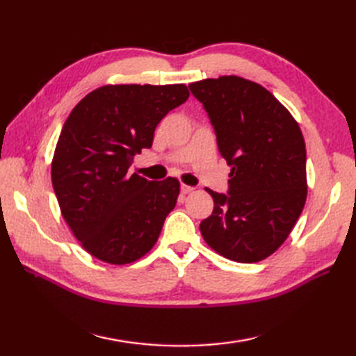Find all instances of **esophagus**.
Here are the masks:
<instances>
[{"mask_svg":"<svg viewBox=\"0 0 356 356\" xmlns=\"http://www.w3.org/2000/svg\"><path fill=\"white\" fill-rule=\"evenodd\" d=\"M180 191H182V194H190L194 191V188L190 185H182L180 186Z\"/></svg>","mask_w":356,"mask_h":356,"instance_id":"34e87169","label":"esophagus"}]
</instances>
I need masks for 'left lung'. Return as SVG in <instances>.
<instances>
[{
  "label": "left lung",
  "instance_id": "left-lung-1",
  "mask_svg": "<svg viewBox=\"0 0 356 356\" xmlns=\"http://www.w3.org/2000/svg\"><path fill=\"white\" fill-rule=\"evenodd\" d=\"M231 166L228 193H208L214 211L200 232L216 252L254 263L284 243L305 208L306 145L292 115L260 84L220 76L190 84Z\"/></svg>",
  "mask_w": 356,
  "mask_h": 356
}]
</instances>
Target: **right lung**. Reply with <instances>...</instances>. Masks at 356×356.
I'll use <instances>...</instances> for the list:
<instances>
[{
	"label": "right lung",
	"mask_w": 356,
	"mask_h": 356,
	"mask_svg": "<svg viewBox=\"0 0 356 356\" xmlns=\"http://www.w3.org/2000/svg\"><path fill=\"white\" fill-rule=\"evenodd\" d=\"M190 93L174 86H104L67 118L51 162L63 217L96 259L127 264L145 255L176 207L180 184L128 172L133 156L153 145L157 124Z\"/></svg>",
	"instance_id": "add662e5"
}]
</instances>
